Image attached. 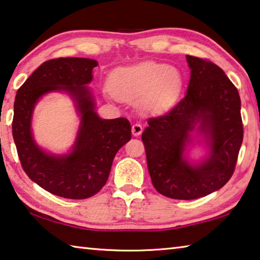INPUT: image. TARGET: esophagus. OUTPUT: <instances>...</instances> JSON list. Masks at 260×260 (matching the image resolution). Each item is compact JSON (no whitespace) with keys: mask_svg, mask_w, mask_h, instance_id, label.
<instances>
[{"mask_svg":"<svg viewBox=\"0 0 260 260\" xmlns=\"http://www.w3.org/2000/svg\"><path fill=\"white\" fill-rule=\"evenodd\" d=\"M131 133L137 137V136L143 133V125L140 123H135V124H133V127H131Z\"/></svg>","mask_w":260,"mask_h":260,"instance_id":"34e87169","label":"esophagus"}]
</instances>
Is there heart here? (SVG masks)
Masks as SVG:
<instances>
[{
    "mask_svg": "<svg viewBox=\"0 0 260 260\" xmlns=\"http://www.w3.org/2000/svg\"><path fill=\"white\" fill-rule=\"evenodd\" d=\"M181 74L169 64L145 62L118 69L109 78L110 94L120 100H138L146 112H160L176 99L182 90Z\"/></svg>",
    "mask_w": 260,
    "mask_h": 260,
    "instance_id": "obj_1",
    "label": "heart"
}]
</instances>
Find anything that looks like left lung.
Returning <instances> with one entry per match:
<instances>
[{
	"label": "left lung",
	"mask_w": 260,
	"mask_h": 260,
	"mask_svg": "<svg viewBox=\"0 0 260 260\" xmlns=\"http://www.w3.org/2000/svg\"><path fill=\"white\" fill-rule=\"evenodd\" d=\"M188 91L161 116L147 120L142 140L155 190L173 199H197L231 180L243 140L241 99L223 70L208 59L186 55ZM197 129L210 147L202 163L189 164L184 151Z\"/></svg>",
	"instance_id": "obj_1"
}]
</instances>
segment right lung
<instances>
[{"label":"right lung","instance_id":"right-lung-1","mask_svg":"<svg viewBox=\"0 0 260 260\" xmlns=\"http://www.w3.org/2000/svg\"><path fill=\"white\" fill-rule=\"evenodd\" d=\"M95 59L53 58L38 68L18 88L14 105L12 136L26 175L48 192L69 199H85L99 192L108 180L114 156L131 139L130 122L124 117L102 120L85 85L91 83ZM64 90L75 101L81 126L73 152L54 156L34 142L30 120L34 106L49 91Z\"/></svg>","mask_w":260,"mask_h":260}]
</instances>
